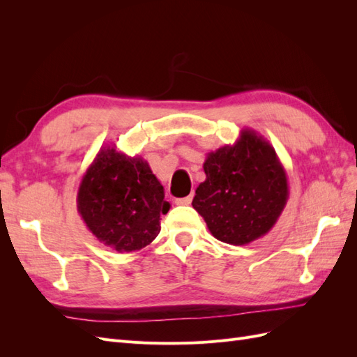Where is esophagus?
Here are the masks:
<instances>
[{
  "label": "esophagus",
  "mask_w": 357,
  "mask_h": 357,
  "mask_svg": "<svg viewBox=\"0 0 357 357\" xmlns=\"http://www.w3.org/2000/svg\"><path fill=\"white\" fill-rule=\"evenodd\" d=\"M192 199H193V195H189V197H185V198L176 199V204L177 205H189L192 202Z\"/></svg>",
  "instance_id": "34e87169"
}]
</instances>
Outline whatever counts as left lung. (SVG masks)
<instances>
[{
    "instance_id": "8db88e82",
    "label": "left lung",
    "mask_w": 357,
    "mask_h": 357,
    "mask_svg": "<svg viewBox=\"0 0 357 357\" xmlns=\"http://www.w3.org/2000/svg\"><path fill=\"white\" fill-rule=\"evenodd\" d=\"M205 181L192 201L214 238L244 245L266 235L289 199L286 169L274 147L253 129L210 152L204 162Z\"/></svg>"
}]
</instances>
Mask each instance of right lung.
I'll list each match as a JSON object with an SVG mask.
<instances>
[{
  "instance_id": "right-lung-1",
  "label": "right lung",
  "mask_w": 357,
  "mask_h": 357,
  "mask_svg": "<svg viewBox=\"0 0 357 357\" xmlns=\"http://www.w3.org/2000/svg\"><path fill=\"white\" fill-rule=\"evenodd\" d=\"M77 210L96 240L129 253L156 238L169 204L147 160L107 146L82 177Z\"/></svg>"
}]
</instances>
